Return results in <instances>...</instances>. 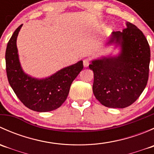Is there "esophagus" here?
<instances>
[{
	"instance_id": "esophagus-1",
	"label": "esophagus",
	"mask_w": 154,
	"mask_h": 154,
	"mask_svg": "<svg viewBox=\"0 0 154 154\" xmlns=\"http://www.w3.org/2000/svg\"><path fill=\"white\" fill-rule=\"evenodd\" d=\"M89 64H90V59L86 58L85 59V60H83V66H84V67H88Z\"/></svg>"
}]
</instances>
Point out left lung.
<instances>
[{
	"instance_id": "1",
	"label": "left lung",
	"mask_w": 154,
	"mask_h": 154,
	"mask_svg": "<svg viewBox=\"0 0 154 154\" xmlns=\"http://www.w3.org/2000/svg\"><path fill=\"white\" fill-rule=\"evenodd\" d=\"M123 31L112 32L106 45L122 48L116 57L91 61L92 90L97 100L109 108L133 104L145 88L149 76L150 50L143 32L130 22Z\"/></svg>"
}]
</instances>
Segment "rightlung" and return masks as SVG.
Wrapping results in <instances>:
<instances>
[{
  "mask_svg": "<svg viewBox=\"0 0 154 154\" xmlns=\"http://www.w3.org/2000/svg\"><path fill=\"white\" fill-rule=\"evenodd\" d=\"M23 24L15 30L6 50V70L9 83L21 103L33 111L49 112L59 108L66 100L70 87L83 70V61L60 70L51 77L37 79L22 70L16 45Z\"/></svg>",
  "mask_w": 154,
  "mask_h": 154,
  "instance_id": "right-lung-1",
  "label": "right lung"
}]
</instances>
